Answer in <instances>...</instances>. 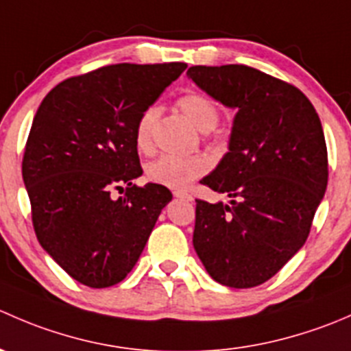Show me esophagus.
Returning <instances> with one entry per match:
<instances>
[{
	"mask_svg": "<svg viewBox=\"0 0 351 351\" xmlns=\"http://www.w3.org/2000/svg\"><path fill=\"white\" fill-rule=\"evenodd\" d=\"M173 195H175L176 198H182V200H192V193H189V192H183V190H175V192H173Z\"/></svg>",
	"mask_w": 351,
	"mask_h": 351,
	"instance_id": "obj_1",
	"label": "esophagus"
}]
</instances>
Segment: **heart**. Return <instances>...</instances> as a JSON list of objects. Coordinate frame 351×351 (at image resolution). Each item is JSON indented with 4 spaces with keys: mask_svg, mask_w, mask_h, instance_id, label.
<instances>
[{
    "mask_svg": "<svg viewBox=\"0 0 351 351\" xmlns=\"http://www.w3.org/2000/svg\"><path fill=\"white\" fill-rule=\"evenodd\" d=\"M183 115L197 127L207 130L215 129L221 120V108L207 95L200 91H189L176 101ZM158 108L149 107L144 110L136 122L134 143L139 153L149 154L154 147V125L158 120ZM207 171V161L204 158H178V156H161L147 165V178L158 185L169 189H185L193 180Z\"/></svg>",
    "mask_w": 351,
    "mask_h": 351,
    "instance_id": "heart-1",
    "label": "heart"
}]
</instances>
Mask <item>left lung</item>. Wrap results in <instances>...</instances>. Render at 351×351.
Instances as JSON below:
<instances>
[{"instance_id": "obj_1", "label": "left lung", "mask_w": 351, "mask_h": 351, "mask_svg": "<svg viewBox=\"0 0 351 351\" xmlns=\"http://www.w3.org/2000/svg\"><path fill=\"white\" fill-rule=\"evenodd\" d=\"M186 76L238 110L229 153L200 182L231 202L197 200L193 247L219 284L261 285L304 246L326 192L323 125L299 88L254 67L192 66Z\"/></svg>"}]
</instances>
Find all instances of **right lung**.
<instances>
[{
    "label": "right lung",
    "mask_w": 351,
    "mask_h": 351,
    "mask_svg": "<svg viewBox=\"0 0 351 351\" xmlns=\"http://www.w3.org/2000/svg\"><path fill=\"white\" fill-rule=\"evenodd\" d=\"M185 69L98 67L52 88L35 113L22 161L32 222L40 246L80 284L122 282L171 200L166 186L134 185L143 175L134 129ZM115 189L124 195L113 197Z\"/></svg>",
    "instance_id": "obj_1"
}]
</instances>
